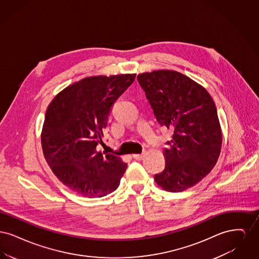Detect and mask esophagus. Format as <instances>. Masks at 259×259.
Listing matches in <instances>:
<instances>
[{
    "label": "esophagus",
    "mask_w": 259,
    "mask_h": 259,
    "mask_svg": "<svg viewBox=\"0 0 259 259\" xmlns=\"http://www.w3.org/2000/svg\"><path fill=\"white\" fill-rule=\"evenodd\" d=\"M133 157L136 160H142L144 158V154L143 153H138V154H133Z\"/></svg>",
    "instance_id": "esophagus-1"
}]
</instances>
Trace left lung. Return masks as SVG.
<instances>
[{
	"label": "left lung",
	"instance_id": "obj_1",
	"mask_svg": "<svg viewBox=\"0 0 259 259\" xmlns=\"http://www.w3.org/2000/svg\"><path fill=\"white\" fill-rule=\"evenodd\" d=\"M161 126L174 128L165 148V169L154 181L164 190L180 192L202 181L221 154L222 134L217 107L201 84L172 70L137 76Z\"/></svg>",
	"mask_w": 259,
	"mask_h": 259
}]
</instances>
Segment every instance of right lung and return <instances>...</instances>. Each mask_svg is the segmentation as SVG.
<instances>
[{
	"mask_svg": "<svg viewBox=\"0 0 259 259\" xmlns=\"http://www.w3.org/2000/svg\"><path fill=\"white\" fill-rule=\"evenodd\" d=\"M136 74L94 75L66 87L50 102L40 141L46 160L62 184L83 197L114 191L126 171L119 156L97 150L114 102Z\"/></svg>",
	"mask_w": 259,
	"mask_h": 259,
	"instance_id": "obj_1",
	"label": "right lung"
}]
</instances>
